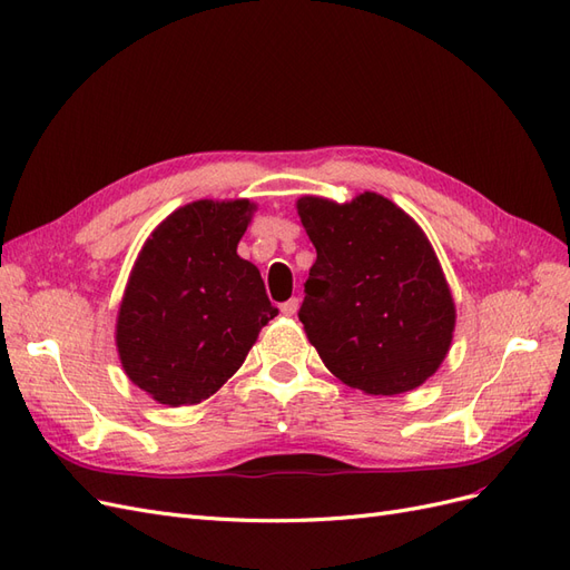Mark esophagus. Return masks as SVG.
Returning a JSON list of instances; mask_svg holds the SVG:
<instances>
[{
  "label": "esophagus",
  "mask_w": 570,
  "mask_h": 570,
  "mask_svg": "<svg viewBox=\"0 0 570 570\" xmlns=\"http://www.w3.org/2000/svg\"><path fill=\"white\" fill-rule=\"evenodd\" d=\"M281 312H283V316H295L299 312V299L297 297L287 299L285 304H281Z\"/></svg>",
  "instance_id": "obj_1"
}]
</instances>
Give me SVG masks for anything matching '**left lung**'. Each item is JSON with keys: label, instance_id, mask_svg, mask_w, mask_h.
Here are the masks:
<instances>
[{"label": "left lung", "instance_id": "1", "mask_svg": "<svg viewBox=\"0 0 570 570\" xmlns=\"http://www.w3.org/2000/svg\"><path fill=\"white\" fill-rule=\"evenodd\" d=\"M316 247L299 321L325 368L373 396L421 387L450 354L456 306L423 228L377 193L297 199Z\"/></svg>", "mask_w": 570, "mask_h": 570}]
</instances>
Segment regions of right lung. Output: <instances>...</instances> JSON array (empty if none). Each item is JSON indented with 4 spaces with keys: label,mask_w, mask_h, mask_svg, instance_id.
I'll use <instances>...</instances> for the list:
<instances>
[{
    "label": "right lung",
    "mask_w": 570,
    "mask_h": 570,
    "mask_svg": "<svg viewBox=\"0 0 570 570\" xmlns=\"http://www.w3.org/2000/svg\"><path fill=\"white\" fill-rule=\"evenodd\" d=\"M256 204L197 199L166 216L137 254L116 316L130 383L166 406L209 400L278 316L258 268L237 254Z\"/></svg>",
    "instance_id": "obj_1"
}]
</instances>
